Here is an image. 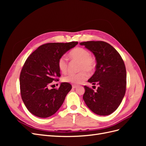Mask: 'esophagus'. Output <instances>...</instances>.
Wrapping results in <instances>:
<instances>
[{"mask_svg": "<svg viewBox=\"0 0 146 146\" xmlns=\"http://www.w3.org/2000/svg\"><path fill=\"white\" fill-rule=\"evenodd\" d=\"M72 86V88H77L78 87L77 85H73Z\"/></svg>", "mask_w": 146, "mask_h": 146, "instance_id": "34e87169", "label": "esophagus"}]
</instances>
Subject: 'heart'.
Here are the masks:
<instances>
[{
  "instance_id": "heart-1",
  "label": "heart",
  "mask_w": 146,
  "mask_h": 146,
  "mask_svg": "<svg viewBox=\"0 0 146 146\" xmlns=\"http://www.w3.org/2000/svg\"><path fill=\"white\" fill-rule=\"evenodd\" d=\"M69 56L72 60L79 61L78 70L80 72L73 74L69 73L63 77L62 80L64 82L72 84H80L86 80L89 74L87 72H91L96 67L94 59L90 56V52L82 47H76L70 52ZM59 69L63 73L68 69V61L64 56H61L58 61Z\"/></svg>"
}]
</instances>
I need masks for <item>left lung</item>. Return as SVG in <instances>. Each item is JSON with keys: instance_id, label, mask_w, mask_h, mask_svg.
<instances>
[{"instance_id": "left-lung-1", "label": "left lung", "mask_w": 146, "mask_h": 146, "mask_svg": "<svg viewBox=\"0 0 146 146\" xmlns=\"http://www.w3.org/2000/svg\"><path fill=\"white\" fill-rule=\"evenodd\" d=\"M96 57L94 74L88 82L98 85L95 92L85 86L83 99L91 111L100 116L113 113L120 105L125 94L126 69L124 62L118 52L104 41L80 42Z\"/></svg>"}]
</instances>
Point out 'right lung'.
Masks as SVG:
<instances>
[{"label": "right lung", "instance_id": "right-lung-1", "mask_svg": "<svg viewBox=\"0 0 146 146\" xmlns=\"http://www.w3.org/2000/svg\"><path fill=\"white\" fill-rule=\"evenodd\" d=\"M78 42L47 43L31 54L21 70L19 82L21 98L29 111L39 117L54 114L62 105L72 89L69 83L60 84L58 89H48V85L60 77L58 61Z\"/></svg>", "mask_w": 146, "mask_h": 146}]
</instances>
